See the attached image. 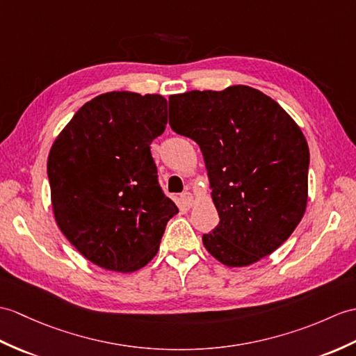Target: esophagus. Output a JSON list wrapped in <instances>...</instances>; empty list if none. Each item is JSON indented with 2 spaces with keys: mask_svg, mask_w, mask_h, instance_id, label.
<instances>
[{
  "mask_svg": "<svg viewBox=\"0 0 356 356\" xmlns=\"http://www.w3.org/2000/svg\"><path fill=\"white\" fill-rule=\"evenodd\" d=\"M180 200H181V203L186 206V208H191V206L194 204V197H193V194L189 193V191L181 193L180 194Z\"/></svg>",
  "mask_w": 356,
  "mask_h": 356,
  "instance_id": "1",
  "label": "esophagus"
}]
</instances>
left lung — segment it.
Listing matches in <instances>:
<instances>
[{
	"label": "left lung",
	"mask_w": 356,
	"mask_h": 356,
	"mask_svg": "<svg viewBox=\"0 0 356 356\" xmlns=\"http://www.w3.org/2000/svg\"><path fill=\"white\" fill-rule=\"evenodd\" d=\"M170 126L200 145L218 226L203 235L213 258L247 267L282 245L308 202L309 148L273 98L250 86L170 95Z\"/></svg>",
	"instance_id": "8db88e82"
}]
</instances>
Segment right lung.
<instances>
[{
  "mask_svg": "<svg viewBox=\"0 0 356 356\" xmlns=\"http://www.w3.org/2000/svg\"><path fill=\"white\" fill-rule=\"evenodd\" d=\"M167 113L162 95L106 92L80 107L49 150L57 226L98 267L131 273L147 266L179 212L162 193L150 152Z\"/></svg>",
  "mask_w": 356,
  "mask_h": 356,
  "instance_id": "obj_1",
  "label": "right lung"
}]
</instances>
